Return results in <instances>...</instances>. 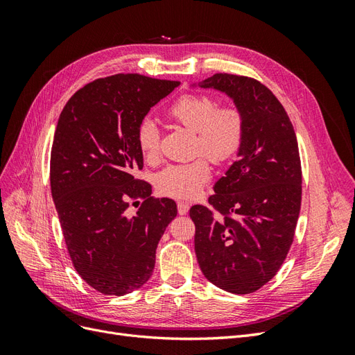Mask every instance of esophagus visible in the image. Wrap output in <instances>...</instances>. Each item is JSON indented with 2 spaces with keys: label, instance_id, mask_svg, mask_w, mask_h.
<instances>
[{
  "label": "esophagus",
  "instance_id": "34e87169",
  "mask_svg": "<svg viewBox=\"0 0 355 355\" xmlns=\"http://www.w3.org/2000/svg\"><path fill=\"white\" fill-rule=\"evenodd\" d=\"M189 210V202L188 201H178V211L179 214H187Z\"/></svg>",
  "mask_w": 355,
  "mask_h": 355
}]
</instances>
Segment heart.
<instances>
[{
    "label": "heart",
    "mask_w": 355,
    "mask_h": 355,
    "mask_svg": "<svg viewBox=\"0 0 355 355\" xmlns=\"http://www.w3.org/2000/svg\"><path fill=\"white\" fill-rule=\"evenodd\" d=\"M168 116L176 123L197 132V153H204L218 164L230 161L241 146L244 118L234 106H220L211 96L189 93L170 105ZM137 146L145 158H154L159 149V130L153 120L137 125ZM207 158L200 157L188 163L170 164L157 175L155 184L161 194L175 198L196 197L210 179Z\"/></svg>",
    "instance_id": "obj_1"
}]
</instances>
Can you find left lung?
<instances>
[{"label": "left lung", "mask_w": 355, "mask_h": 355, "mask_svg": "<svg viewBox=\"0 0 355 355\" xmlns=\"http://www.w3.org/2000/svg\"><path fill=\"white\" fill-rule=\"evenodd\" d=\"M197 85L227 94L244 118L237 161L214 184L211 209L189 210L197 261L210 283L247 295L277 274L293 241L302 196L296 135L283 105L259 81L214 73Z\"/></svg>", "instance_id": "obj_1"}]
</instances>
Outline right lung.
Masks as SVG:
<instances>
[{
  "label": "right lung",
  "instance_id": "obj_1",
  "mask_svg": "<svg viewBox=\"0 0 355 355\" xmlns=\"http://www.w3.org/2000/svg\"><path fill=\"white\" fill-rule=\"evenodd\" d=\"M178 85L116 73L84 85L59 116L51 196L75 270L103 295L132 293L149 280L158 241L178 214L173 200L153 198L151 185L133 176L144 167L137 125ZM137 198L143 206L127 217L128 200Z\"/></svg>",
  "mask_w": 355,
  "mask_h": 355
}]
</instances>
